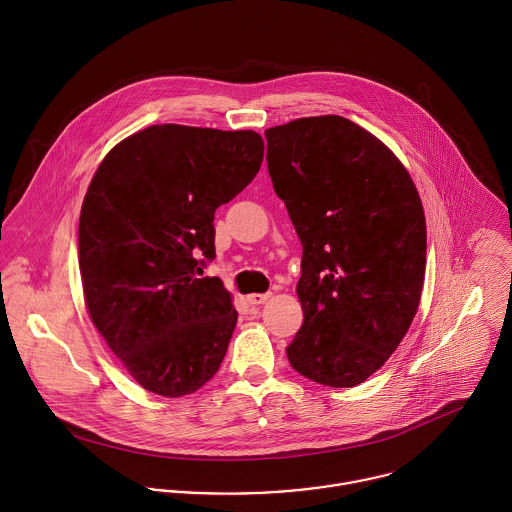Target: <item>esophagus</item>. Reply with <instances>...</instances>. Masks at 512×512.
<instances>
[{"mask_svg": "<svg viewBox=\"0 0 512 512\" xmlns=\"http://www.w3.org/2000/svg\"><path fill=\"white\" fill-rule=\"evenodd\" d=\"M268 297H270V293H250V295L246 297V301H248L250 305H260V303H264Z\"/></svg>", "mask_w": 512, "mask_h": 512, "instance_id": "1", "label": "esophagus"}]
</instances>
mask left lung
Here are the masks:
<instances>
[{
	"label": "left lung",
	"mask_w": 512,
	"mask_h": 512,
	"mask_svg": "<svg viewBox=\"0 0 512 512\" xmlns=\"http://www.w3.org/2000/svg\"><path fill=\"white\" fill-rule=\"evenodd\" d=\"M266 142L303 246L290 365L317 384L357 386L396 351L420 305V195L398 157L347 118H299L266 130Z\"/></svg>",
	"instance_id": "1"
}]
</instances>
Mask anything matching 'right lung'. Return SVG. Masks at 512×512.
I'll return each instance as SVG.
<instances>
[{
  "label": "right lung",
  "instance_id": "add662e5",
  "mask_svg": "<svg viewBox=\"0 0 512 512\" xmlns=\"http://www.w3.org/2000/svg\"><path fill=\"white\" fill-rule=\"evenodd\" d=\"M256 132L149 126L104 157L78 222L92 323L146 390L179 398L209 382L238 313L219 278L215 211L260 171Z\"/></svg>",
  "mask_w": 512,
  "mask_h": 512
}]
</instances>
